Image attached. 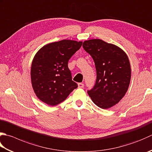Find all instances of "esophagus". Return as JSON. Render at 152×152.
I'll return each instance as SVG.
<instances>
[{
  "label": "esophagus",
  "instance_id": "1",
  "mask_svg": "<svg viewBox=\"0 0 152 152\" xmlns=\"http://www.w3.org/2000/svg\"><path fill=\"white\" fill-rule=\"evenodd\" d=\"M78 86L79 88H83L84 87V84H83V83H78Z\"/></svg>",
  "mask_w": 152,
  "mask_h": 152
}]
</instances>
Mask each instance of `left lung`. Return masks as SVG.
<instances>
[{
    "instance_id": "1",
    "label": "left lung",
    "mask_w": 152,
    "mask_h": 152,
    "mask_svg": "<svg viewBox=\"0 0 152 152\" xmlns=\"http://www.w3.org/2000/svg\"><path fill=\"white\" fill-rule=\"evenodd\" d=\"M82 47L93 58L96 69V84L88 90L89 96L99 107H111L129 88L131 78L129 58L119 47L98 39L85 41Z\"/></svg>"
}]
</instances>
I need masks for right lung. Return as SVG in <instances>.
<instances>
[{
	"label": "right lung",
	"mask_w": 152,
	"mask_h": 152,
	"mask_svg": "<svg viewBox=\"0 0 152 152\" xmlns=\"http://www.w3.org/2000/svg\"><path fill=\"white\" fill-rule=\"evenodd\" d=\"M82 45L81 41L62 40L46 45L35 55L31 68V84L43 102L50 106L58 105L78 88L68 63Z\"/></svg>",
	"instance_id": "right-lung-1"
}]
</instances>
